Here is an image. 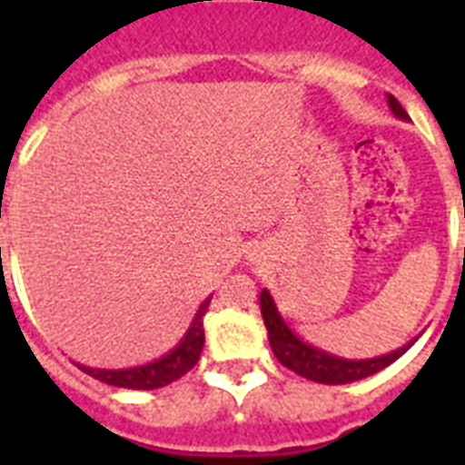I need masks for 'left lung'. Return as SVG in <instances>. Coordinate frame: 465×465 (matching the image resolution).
Masks as SVG:
<instances>
[{
    "mask_svg": "<svg viewBox=\"0 0 465 465\" xmlns=\"http://www.w3.org/2000/svg\"><path fill=\"white\" fill-rule=\"evenodd\" d=\"M389 101L391 113L401 120H408V113L403 111V105L398 104L396 98L386 96ZM465 217V212H463ZM261 313L262 321H265V328H268V340L272 352L284 367L297 371L299 376H304L309 381L318 383H331V386H338V383H352L360 381V379H367V376L381 371L389 364L403 357L408 350L412 347V342L418 338H412L411 342H405L403 347H398L393 352L381 354V357H369V360H345V357H338V354H331L321 350V347L311 345L299 338L297 332L292 331L287 321L282 318L280 309H277L275 299L268 290L261 292Z\"/></svg>",
    "mask_w": 465,
    "mask_h": 465,
    "instance_id": "1",
    "label": "left lung"
}]
</instances>
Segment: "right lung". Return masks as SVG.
I'll use <instances>...</instances> for the list:
<instances>
[{"label":"right lung","mask_w":465,"mask_h":465,"mask_svg":"<svg viewBox=\"0 0 465 465\" xmlns=\"http://www.w3.org/2000/svg\"><path fill=\"white\" fill-rule=\"evenodd\" d=\"M212 297H207L197 309L193 323L188 325V331L181 338V342L168 350L166 354H161L159 360L140 364V367H127V369H94L86 364H76L82 369L84 374L94 376L98 381L111 383L118 389H134V391H152L168 386L175 379H181L183 374H188L190 369L195 367L200 360V352L204 347V325L203 316L207 313Z\"/></svg>","instance_id":"right-lung-1"}]
</instances>
